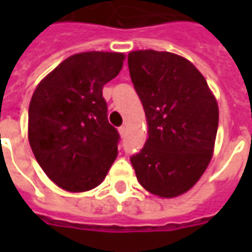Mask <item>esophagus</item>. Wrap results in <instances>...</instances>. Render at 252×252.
<instances>
[{"instance_id":"1","label":"esophagus","mask_w":252,"mask_h":252,"mask_svg":"<svg viewBox=\"0 0 252 252\" xmlns=\"http://www.w3.org/2000/svg\"><path fill=\"white\" fill-rule=\"evenodd\" d=\"M119 132H120V135H121V136H123V135H126V126H121L120 128H119Z\"/></svg>"}]
</instances>
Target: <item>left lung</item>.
<instances>
[{
    "mask_svg": "<svg viewBox=\"0 0 252 252\" xmlns=\"http://www.w3.org/2000/svg\"><path fill=\"white\" fill-rule=\"evenodd\" d=\"M128 68L148 126L144 147L131 157L137 181L159 197L184 194L211 162L219 126L216 98L202 74L171 52L132 51Z\"/></svg>",
    "mask_w": 252,
    "mask_h": 252,
    "instance_id": "left-lung-1",
    "label": "left lung"
}]
</instances>
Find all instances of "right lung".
I'll use <instances>...</instances> for the list:
<instances>
[{
	"mask_svg": "<svg viewBox=\"0 0 252 252\" xmlns=\"http://www.w3.org/2000/svg\"><path fill=\"white\" fill-rule=\"evenodd\" d=\"M120 52H81L41 81L28 110V137L47 177L68 191L104 181L117 157L120 135L108 121L102 88L120 72Z\"/></svg>",
	"mask_w": 252,
	"mask_h": 252,
	"instance_id": "obj_1",
	"label": "right lung"
}]
</instances>
